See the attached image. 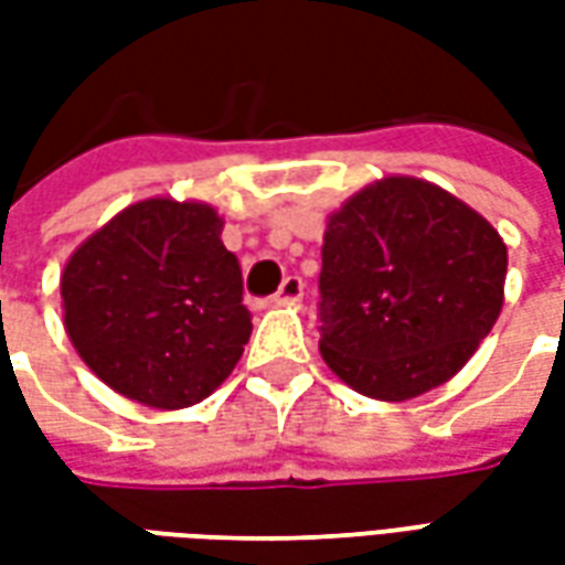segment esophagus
Masks as SVG:
<instances>
[{"label":"esophagus","mask_w":565,"mask_h":565,"mask_svg":"<svg viewBox=\"0 0 565 565\" xmlns=\"http://www.w3.org/2000/svg\"><path fill=\"white\" fill-rule=\"evenodd\" d=\"M302 294H306V281H302L299 275H287V278L281 281V287H278V294H275V302H287V306H294V302L302 299Z\"/></svg>","instance_id":"obj_1"}]
</instances>
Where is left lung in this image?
Returning <instances> with one entry per match:
<instances>
[{
  "instance_id": "8db88e82",
  "label": "left lung",
  "mask_w": 565,
  "mask_h": 565,
  "mask_svg": "<svg viewBox=\"0 0 565 565\" xmlns=\"http://www.w3.org/2000/svg\"><path fill=\"white\" fill-rule=\"evenodd\" d=\"M320 257V354L372 399L403 403L445 384L502 311L505 242L420 178H384L348 199Z\"/></svg>"
}]
</instances>
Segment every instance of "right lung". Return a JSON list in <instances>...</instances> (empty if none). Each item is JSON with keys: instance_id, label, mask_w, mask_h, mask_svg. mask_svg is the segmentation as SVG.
<instances>
[{"instance_id": "1", "label": "right lung", "mask_w": 565, "mask_h": 565, "mask_svg": "<svg viewBox=\"0 0 565 565\" xmlns=\"http://www.w3.org/2000/svg\"><path fill=\"white\" fill-rule=\"evenodd\" d=\"M205 202L145 199L68 257L63 323L81 360L150 408L202 403L250 339L242 266Z\"/></svg>"}]
</instances>
